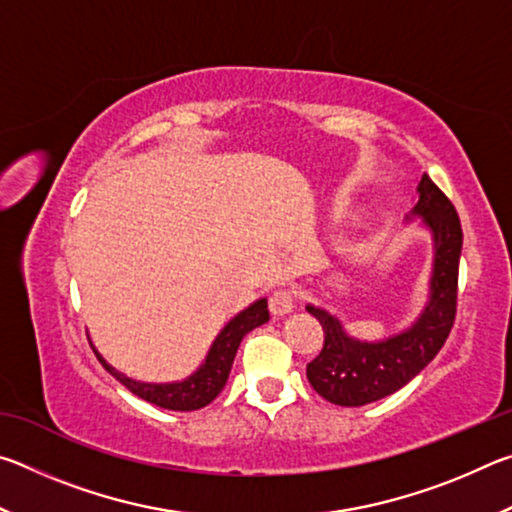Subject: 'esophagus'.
Listing matches in <instances>:
<instances>
[{
  "mask_svg": "<svg viewBox=\"0 0 512 512\" xmlns=\"http://www.w3.org/2000/svg\"><path fill=\"white\" fill-rule=\"evenodd\" d=\"M296 307V293L287 287H280L271 293V298H268V309H271L273 316H284L293 311Z\"/></svg>",
  "mask_w": 512,
  "mask_h": 512,
  "instance_id": "34e87169",
  "label": "esophagus"
}]
</instances>
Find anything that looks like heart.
<instances>
[{
  "mask_svg": "<svg viewBox=\"0 0 512 512\" xmlns=\"http://www.w3.org/2000/svg\"><path fill=\"white\" fill-rule=\"evenodd\" d=\"M336 214H345V210L341 207V210H336Z\"/></svg>",
  "mask_w": 512,
  "mask_h": 512,
  "instance_id": "b5f03b06",
  "label": "heart"
}]
</instances>
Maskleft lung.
I'll return each mask as SVG.
<instances>
[{"label": "left lung", "mask_w": 512, "mask_h": 512, "mask_svg": "<svg viewBox=\"0 0 512 512\" xmlns=\"http://www.w3.org/2000/svg\"><path fill=\"white\" fill-rule=\"evenodd\" d=\"M420 201L413 207L433 232L431 300L418 323L381 343L354 341L327 311L307 307L323 327L325 343L314 361L307 363V379L327 402L363 406L400 391L443 348L456 320L458 262L463 230L456 207L429 176L420 180Z\"/></svg>", "instance_id": "1"}]
</instances>
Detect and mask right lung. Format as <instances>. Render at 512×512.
Segmentation results:
<instances>
[{"instance_id": "add662e5", "label": "right lung", "mask_w": 512, "mask_h": 512, "mask_svg": "<svg viewBox=\"0 0 512 512\" xmlns=\"http://www.w3.org/2000/svg\"><path fill=\"white\" fill-rule=\"evenodd\" d=\"M268 320V309H266V298L257 300L255 305L241 311L239 316L230 320L228 325L223 327V332L216 336L210 354L201 368H198L192 377L180 381V384H140V381L128 379L121 375L106 361L101 359V354L94 350L101 366L106 368L112 377H115L119 384H124L133 395L142 397V400L151 402L155 406H162V409L171 411H196L203 409V406L210 404L216 395L223 391L225 381H228L232 361H235L237 348L244 336L250 329L259 327Z\"/></svg>"}]
</instances>
